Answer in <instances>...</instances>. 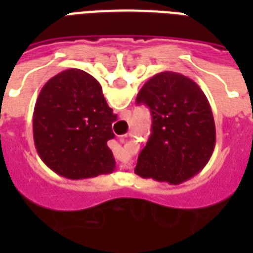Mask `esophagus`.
Returning <instances> with one entry per match:
<instances>
[{"mask_svg":"<svg viewBox=\"0 0 253 253\" xmlns=\"http://www.w3.org/2000/svg\"><path fill=\"white\" fill-rule=\"evenodd\" d=\"M122 168H131V164H125V165H121Z\"/></svg>","mask_w":253,"mask_h":253,"instance_id":"esophagus-1","label":"esophagus"}]
</instances>
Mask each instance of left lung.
<instances>
[{"label":"left lung","instance_id":"obj_1","mask_svg":"<svg viewBox=\"0 0 253 253\" xmlns=\"http://www.w3.org/2000/svg\"><path fill=\"white\" fill-rule=\"evenodd\" d=\"M137 104L152 112V134L134 172L169 184L198 175L215 146L211 107L199 85L180 73H159L141 88Z\"/></svg>","mask_w":253,"mask_h":253}]
</instances>
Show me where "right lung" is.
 <instances>
[{"label":"right lung","instance_id":"obj_1","mask_svg":"<svg viewBox=\"0 0 253 253\" xmlns=\"http://www.w3.org/2000/svg\"><path fill=\"white\" fill-rule=\"evenodd\" d=\"M116 115L100 84L80 69L50 78L36 100L34 142L42 161L59 176L78 180L107 175L115 159L107 142Z\"/></svg>","mask_w":253,"mask_h":253}]
</instances>
